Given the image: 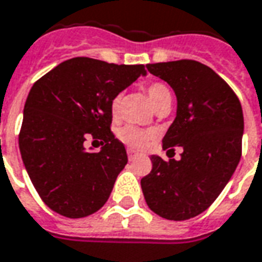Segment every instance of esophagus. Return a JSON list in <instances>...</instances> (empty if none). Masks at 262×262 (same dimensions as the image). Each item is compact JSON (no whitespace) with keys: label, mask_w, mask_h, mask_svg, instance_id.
<instances>
[{"label":"esophagus","mask_w":262,"mask_h":262,"mask_svg":"<svg viewBox=\"0 0 262 262\" xmlns=\"http://www.w3.org/2000/svg\"><path fill=\"white\" fill-rule=\"evenodd\" d=\"M137 156H139V154H137V152H135V151H132V150L127 151V157H129V161H133Z\"/></svg>","instance_id":"1"}]
</instances>
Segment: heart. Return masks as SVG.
I'll return each instance as SVG.
<instances>
[{
	"label": "heart",
	"mask_w": 262,
	"mask_h": 262,
	"mask_svg": "<svg viewBox=\"0 0 262 262\" xmlns=\"http://www.w3.org/2000/svg\"><path fill=\"white\" fill-rule=\"evenodd\" d=\"M147 94L150 98L151 104L154 108L162 105L165 102H172V93L164 83H151L150 86L147 87ZM121 94L112 100L111 102V112L112 115H116L119 111V105H121ZM119 137L121 140L127 144V146L133 147V148H140L146 144L147 141L151 139V132L139 129L136 126H125L121 132H119Z\"/></svg>",
	"instance_id": "b5f03b06"
}]
</instances>
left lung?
<instances>
[{"label":"left lung","mask_w":262,"mask_h":262,"mask_svg":"<svg viewBox=\"0 0 262 262\" xmlns=\"http://www.w3.org/2000/svg\"><path fill=\"white\" fill-rule=\"evenodd\" d=\"M146 67L172 87L178 102L162 147H182L183 152L179 161L168 162L151 156L152 169L141 179V190L157 215L190 220L214 203L239 164L245 130L242 105L228 83L201 62Z\"/></svg>","instance_id":"8db88e82"}]
</instances>
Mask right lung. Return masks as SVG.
<instances>
[{
	"label": "right lung",
	"mask_w": 262,
	"mask_h": 262,
	"mask_svg": "<svg viewBox=\"0 0 262 262\" xmlns=\"http://www.w3.org/2000/svg\"><path fill=\"white\" fill-rule=\"evenodd\" d=\"M146 75L144 65L77 57L33 84L23 110L19 148L33 186L52 211L83 218L105 204L127 164L125 147L110 130L111 102ZM89 136L103 140L98 153L84 148Z\"/></svg>",
	"instance_id": "right-lung-1"
}]
</instances>
